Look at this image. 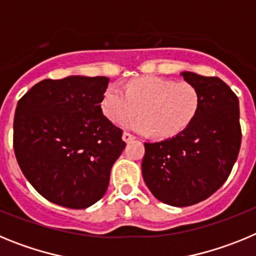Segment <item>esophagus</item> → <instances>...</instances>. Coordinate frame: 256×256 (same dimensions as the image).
Instances as JSON below:
<instances>
[{
	"label": "esophagus",
	"instance_id": "obj_1",
	"mask_svg": "<svg viewBox=\"0 0 256 256\" xmlns=\"http://www.w3.org/2000/svg\"><path fill=\"white\" fill-rule=\"evenodd\" d=\"M132 140H134V136L130 134V132H124L123 133V141L124 142H130Z\"/></svg>",
	"mask_w": 256,
	"mask_h": 256
}]
</instances>
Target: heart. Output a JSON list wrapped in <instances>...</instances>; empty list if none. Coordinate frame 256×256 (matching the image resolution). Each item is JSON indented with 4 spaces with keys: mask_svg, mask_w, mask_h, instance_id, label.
Returning <instances> with one entry per match:
<instances>
[{
    "mask_svg": "<svg viewBox=\"0 0 256 256\" xmlns=\"http://www.w3.org/2000/svg\"><path fill=\"white\" fill-rule=\"evenodd\" d=\"M201 96L187 82H174L159 76H144L126 84L108 86L102 97V112L108 120L124 122L126 130L158 138H170L187 130L198 115ZM138 111L140 117L130 120Z\"/></svg>",
    "mask_w": 256,
    "mask_h": 256,
    "instance_id": "b5f03b06",
    "label": "heart"
}]
</instances>
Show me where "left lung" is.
Wrapping results in <instances>:
<instances>
[{"label": "left lung", "mask_w": 256, "mask_h": 256, "mask_svg": "<svg viewBox=\"0 0 256 256\" xmlns=\"http://www.w3.org/2000/svg\"><path fill=\"white\" fill-rule=\"evenodd\" d=\"M198 88V115L180 134L144 144L142 177L158 200L190 206L212 196L227 180L241 146L238 98L222 79L180 73Z\"/></svg>", "instance_id": "obj_1"}]
</instances>
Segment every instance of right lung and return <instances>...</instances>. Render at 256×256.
<instances>
[{
    "mask_svg": "<svg viewBox=\"0 0 256 256\" xmlns=\"http://www.w3.org/2000/svg\"><path fill=\"white\" fill-rule=\"evenodd\" d=\"M110 79H44L18 102L14 150L22 174L54 204L86 209L105 195L123 130L102 114Z\"/></svg>",
    "mask_w": 256,
    "mask_h": 256,
    "instance_id": "1",
    "label": "right lung"
}]
</instances>
